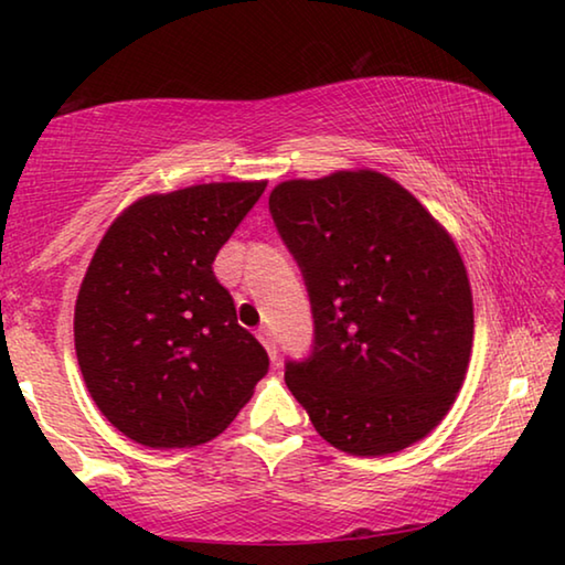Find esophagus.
I'll list each match as a JSON object with an SVG mask.
<instances>
[{"instance_id": "obj_1", "label": "esophagus", "mask_w": 565, "mask_h": 565, "mask_svg": "<svg viewBox=\"0 0 565 565\" xmlns=\"http://www.w3.org/2000/svg\"><path fill=\"white\" fill-rule=\"evenodd\" d=\"M256 339H259V341L264 343V349H266V353H269V359L276 361V353H279V349H276L274 333H271L269 329H266V327H262L259 331H256Z\"/></svg>"}]
</instances>
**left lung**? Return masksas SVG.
I'll use <instances>...</instances> for the list:
<instances>
[{"instance_id":"left-lung-1","label":"left lung","mask_w":565,"mask_h":565,"mask_svg":"<svg viewBox=\"0 0 565 565\" xmlns=\"http://www.w3.org/2000/svg\"><path fill=\"white\" fill-rule=\"evenodd\" d=\"M269 212L301 266L313 351L286 386L351 456L420 441L454 406L473 347V296L451 234L374 169L276 184Z\"/></svg>"}]
</instances>
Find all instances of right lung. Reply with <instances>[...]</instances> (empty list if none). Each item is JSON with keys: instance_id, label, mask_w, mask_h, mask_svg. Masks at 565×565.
Listing matches in <instances>:
<instances>
[{"instance_id": "1", "label": "right lung", "mask_w": 565, "mask_h": 565, "mask_svg": "<svg viewBox=\"0 0 565 565\" xmlns=\"http://www.w3.org/2000/svg\"><path fill=\"white\" fill-rule=\"evenodd\" d=\"M266 181L141 196L114 218L74 306V349L94 404L149 448H191L232 424L269 371L212 264Z\"/></svg>"}]
</instances>
